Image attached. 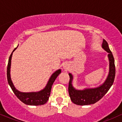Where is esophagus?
I'll list each match as a JSON object with an SVG mask.
<instances>
[{
	"instance_id": "34e87169",
	"label": "esophagus",
	"mask_w": 122,
	"mask_h": 122,
	"mask_svg": "<svg viewBox=\"0 0 122 122\" xmlns=\"http://www.w3.org/2000/svg\"><path fill=\"white\" fill-rule=\"evenodd\" d=\"M65 67H66V66H65Z\"/></svg>"
}]
</instances>
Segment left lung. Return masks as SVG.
<instances>
[{
    "label": "left lung",
    "mask_w": 122,
    "mask_h": 122,
    "mask_svg": "<svg viewBox=\"0 0 122 122\" xmlns=\"http://www.w3.org/2000/svg\"><path fill=\"white\" fill-rule=\"evenodd\" d=\"M102 47L108 53V56L110 61V72L107 79L103 85L93 89H86L82 91L76 90L72 85V75L71 73L69 74L70 77L68 86L69 95L71 100L76 104L85 106L96 103L106 95L114 83L115 76V66L114 56L109 48L107 42L105 40H103Z\"/></svg>",
    "instance_id": "1"
}]
</instances>
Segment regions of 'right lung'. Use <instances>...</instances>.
Segmentation results:
<instances>
[{
	"instance_id": "add662e5",
	"label": "right lung",
	"mask_w": 122,
	"mask_h": 122,
	"mask_svg": "<svg viewBox=\"0 0 122 122\" xmlns=\"http://www.w3.org/2000/svg\"><path fill=\"white\" fill-rule=\"evenodd\" d=\"M15 48L12 52L16 49ZM12 53L11 54L9 57L8 62L7 65V80L8 84L10 85L11 88L12 89L14 94L16 95L21 102H23L25 104L27 105H31V106H40L45 104L48 100L51 92V86H52L53 82H54L55 80L56 79L57 77L58 76L60 73H61V70H57L56 72L51 75V77L49 80L48 83L46 86V87L38 92H30V93H23L18 91L17 89L14 87L10 77V66H11V60Z\"/></svg>"
}]
</instances>
